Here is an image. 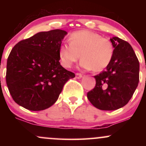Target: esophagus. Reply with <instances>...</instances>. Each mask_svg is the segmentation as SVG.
Wrapping results in <instances>:
<instances>
[{
	"instance_id": "obj_1",
	"label": "esophagus",
	"mask_w": 146,
	"mask_h": 146,
	"mask_svg": "<svg viewBox=\"0 0 146 146\" xmlns=\"http://www.w3.org/2000/svg\"><path fill=\"white\" fill-rule=\"evenodd\" d=\"M82 77V75L81 73H75V78H76L77 79H80Z\"/></svg>"
}]
</instances>
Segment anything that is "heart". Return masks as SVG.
Masks as SVG:
<instances>
[{
  "mask_svg": "<svg viewBox=\"0 0 146 146\" xmlns=\"http://www.w3.org/2000/svg\"><path fill=\"white\" fill-rule=\"evenodd\" d=\"M114 52L115 46L110 39L93 31L81 30L70 35L69 43L60 45L59 56L64 67L70 68L81 55L82 67L100 72L110 64Z\"/></svg>",
  "mask_w": 146,
  "mask_h": 146,
  "instance_id": "b5f03b06",
  "label": "heart"
}]
</instances>
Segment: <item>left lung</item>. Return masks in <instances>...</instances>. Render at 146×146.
Listing matches in <instances>:
<instances>
[{"mask_svg": "<svg viewBox=\"0 0 146 146\" xmlns=\"http://www.w3.org/2000/svg\"><path fill=\"white\" fill-rule=\"evenodd\" d=\"M110 40L115 46L113 59L105 71L95 75V88L87 93L90 103L102 110L126 105L139 81V62L131 45L118 37Z\"/></svg>", "mask_w": 146, "mask_h": 146, "instance_id": "1", "label": "left lung"}]
</instances>
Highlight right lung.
<instances>
[{"mask_svg": "<svg viewBox=\"0 0 146 146\" xmlns=\"http://www.w3.org/2000/svg\"><path fill=\"white\" fill-rule=\"evenodd\" d=\"M67 32H39L18 42L7 62L6 82L16 104L33 111L49 108L75 73L60 65L59 48Z\"/></svg>", "mask_w": 146, "mask_h": 146, "instance_id": "1", "label": "right lung"}]
</instances>
